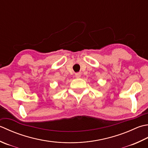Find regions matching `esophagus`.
<instances>
[{
    "label": "esophagus",
    "instance_id": "1",
    "mask_svg": "<svg viewBox=\"0 0 148 148\" xmlns=\"http://www.w3.org/2000/svg\"><path fill=\"white\" fill-rule=\"evenodd\" d=\"M75 76H76V77H80L81 76H82V74H81L80 72H77V73H76V74H75Z\"/></svg>",
    "mask_w": 148,
    "mask_h": 148
}]
</instances>
